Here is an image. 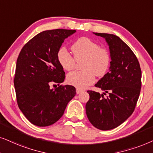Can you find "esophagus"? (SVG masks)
<instances>
[{
    "mask_svg": "<svg viewBox=\"0 0 153 153\" xmlns=\"http://www.w3.org/2000/svg\"><path fill=\"white\" fill-rule=\"evenodd\" d=\"M82 91H84V90H83V89H79V88H76V93L78 94H80V93H82Z\"/></svg>",
    "mask_w": 153,
    "mask_h": 153,
    "instance_id": "34e87169",
    "label": "esophagus"
}]
</instances>
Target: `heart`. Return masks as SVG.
<instances>
[{
    "mask_svg": "<svg viewBox=\"0 0 153 153\" xmlns=\"http://www.w3.org/2000/svg\"><path fill=\"white\" fill-rule=\"evenodd\" d=\"M73 56L65 48H61L57 52V60L64 70L74 68L75 62L84 59L82 68L85 71H73L67 75V82L78 88L84 89L93 84L95 75H104L111 65V54L105 48L90 38H80L71 46Z\"/></svg>",
    "mask_w": 153,
    "mask_h": 153,
    "instance_id": "heart-1",
    "label": "heart"
}]
</instances>
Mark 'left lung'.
I'll list each match as a JSON object with an SVG mask.
<instances>
[{
    "instance_id": "1",
    "label": "left lung",
    "mask_w": 153,
    "mask_h": 153,
    "mask_svg": "<svg viewBox=\"0 0 153 153\" xmlns=\"http://www.w3.org/2000/svg\"><path fill=\"white\" fill-rule=\"evenodd\" d=\"M94 33L105 38L111 62L108 72L95 85L104 92L87 91L89 99L85 108L91 125L105 131L120 125L133 113L141 88V70L134 53L118 36ZM105 93L109 96L104 97Z\"/></svg>"
}]
</instances>
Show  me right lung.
Here are the masks:
<instances>
[{
	"instance_id": "obj_1",
	"label": "right lung",
	"mask_w": 153,
	"mask_h": 153,
	"mask_svg": "<svg viewBox=\"0 0 153 153\" xmlns=\"http://www.w3.org/2000/svg\"><path fill=\"white\" fill-rule=\"evenodd\" d=\"M75 31L45 30L30 39L19 53L14 79L16 97L19 109L33 125L47 127L55 123L76 94L71 85L50 87L64 81L57 52L64 40Z\"/></svg>"
}]
</instances>
